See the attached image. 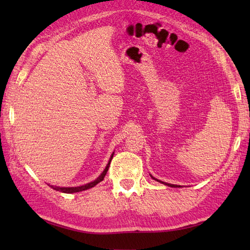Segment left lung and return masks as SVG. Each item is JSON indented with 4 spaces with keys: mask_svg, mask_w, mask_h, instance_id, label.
I'll list each match as a JSON object with an SVG mask.
<instances>
[{
    "mask_svg": "<svg viewBox=\"0 0 250 250\" xmlns=\"http://www.w3.org/2000/svg\"><path fill=\"white\" fill-rule=\"evenodd\" d=\"M152 177V176H151ZM153 179H156L155 177H152ZM157 182H159V183H162V184H164V185H167V186H168V187H174V188H176V187H180V186H177V185H172V184H167V183H164V182H161V180H158V179H156Z\"/></svg>",
    "mask_w": 250,
    "mask_h": 250,
    "instance_id": "obj_1",
    "label": "left lung"
}]
</instances>
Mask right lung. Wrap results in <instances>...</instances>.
<instances>
[{"instance_id":"1","label":"right lung","mask_w":250,"mask_h":250,"mask_svg":"<svg viewBox=\"0 0 250 250\" xmlns=\"http://www.w3.org/2000/svg\"><path fill=\"white\" fill-rule=\"evenodd\" d=\"M113 156H114V152L111 153V156H110V158H109V161H108V163H107V166H106L105 169L103 171V173L101 174L97 179L93 180V182H91V183L86 184V185H83V186H78V187H57V186H50V185H49V186H50V187H51L52 189H55V190H57V191H61V192H63V193H75V192H81V191H83V190H87V189L92 188V187H94L95 185H98L99 183H101V182H102V180L104 179L106 173H107V171H108L109 164H110L111 159H113Z\"/></svg>"}]
</instances>
